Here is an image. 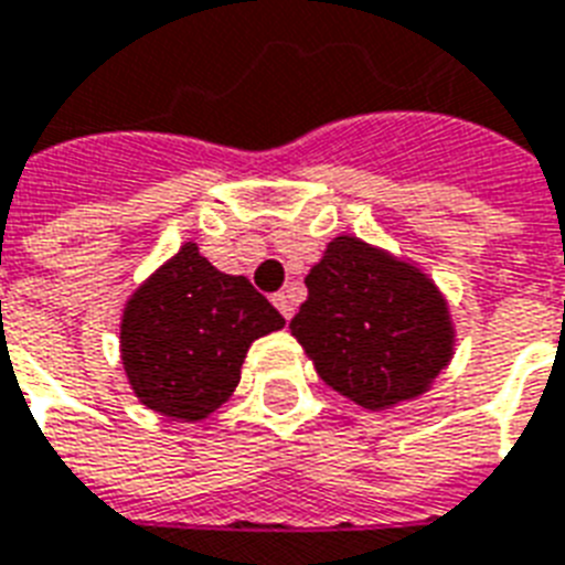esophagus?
Segmentation results:
<instances>
[{"instance_id":"esophagus-1","label":"esophagus","mask_w":565,"mask_h":565,"mask_svg":"<svg viewBox=\"0 0 565 565\" xmlns=\"http://www.w3.org/2000/svg\"><path fill=\"white\" fill-rule=\"evenodd\" d=\"M274 306H277L286 318H291V315H295V295H291V291H277V295H274Z\"/></svg>"}]
</instances>
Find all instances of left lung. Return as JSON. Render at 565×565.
Instances as JSON below:
<instances>
[{
  "label": "left lung",
  "instance_id": "8db88e82",
  "mask_svg": "<svg viewBox=\"0 0 565 565\" xmlns=\"http://www.w3.org/2000/svg\"><path fill=\"white\" fill-rule=\"evenodd\" d=\"M309 297L291 318L318 377L365 409L422 397L454 360V321L418 265L339 235L306 274Z\"/></svg>",
  "mask_w": 565,
  "mask_h": 565
}]
</instances>
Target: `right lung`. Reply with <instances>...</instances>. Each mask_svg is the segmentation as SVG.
I'll return each mask as SVG.
<instances>
[{"label": "right lung", "instance_id": "right-lung-1", "mask_svg": "<svg viewBox=\"0 0 565 565\" xmlns=\"http://www.w3.org/2000/svg\"><path fill=\"white\" fill-rule=\"evenodd\" d=\"M286 318L188 242L126 300L120 360L135 397L177 422H203L230 401L250 344Z\"/></svg>", "mask_w": 565, "mask_h": 565}]
</instances>
